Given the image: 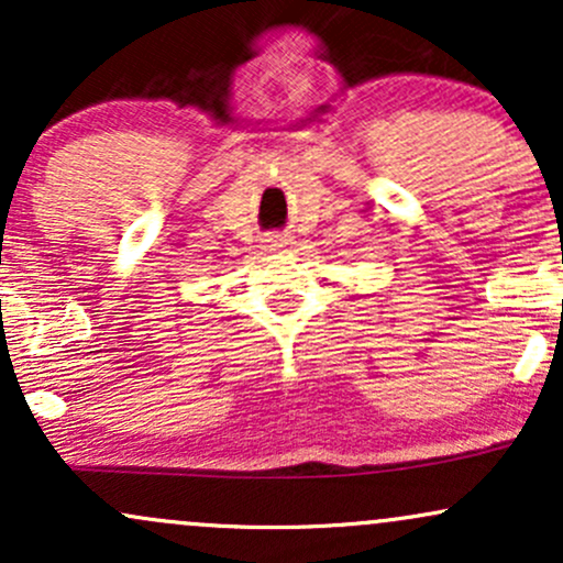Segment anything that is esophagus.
<instances>
[{
	"instance_id": "esophagus-1",
	"label": "esophagus",
	"mask_w": 563,
	"mask_h": 563,
	"mask_svg": "<svg viewBox=\"0 0 563 563\" xmlns=\"http://www.w3.org/2000/svg\"><path fill=\"white\" fill-rule=\"evenodd\" d=\"M262 243H264V251H267V254H280V251H286L288 245H290V238H286V235H267Z\"/></svg>"
}]
</instances>
